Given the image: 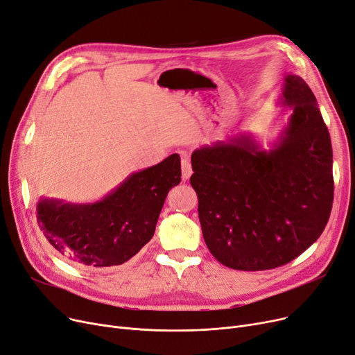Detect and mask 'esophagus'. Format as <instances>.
<instances>
[{
  "instance_id": "34e87169",
  "label": "esophagus",
  "mask_w": 355,
  "mask_h": 355,
  "mask_svg": "<svg viewBox=\"0 0 355 355\" xmlns=\"http://www.w3.org/2000/svg\"><path fill=\"white\" fill-rule=\"evenodd\" d=\"M181 171H182V180L187 181L191 174H193V169H191V164L189 161V158H182L181 161Z\"/></svg>"
}]
</instances>
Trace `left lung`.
I'll return each mask as SVG.
<instances>
[{
	"mask_svg": "<svg viewBox=\"0 0 355 355\" xmlns=\"http://www.w3.org/2000/svg\"><path fill=\"white\" fill-rule=\"evenodd\" d=\"M279 104L291 113L268 149L250 135L191 153L203 238L229 268L284 266L316 242L329 219L332 145L316 97L287 73Z\"/></svg>",
	"mask_w": 355,
	"mask_h": 355,
	"instance_id": "obj_1",
	"label": "left lung"
}]
</instances>
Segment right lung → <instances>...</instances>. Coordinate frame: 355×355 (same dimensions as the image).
<instances>
[{
  "instance_id": "right-lung-1",
  "label": "right lung",
  "mask_w": 355,
  "mask_h": 355,
  "mask_svg": "<svg viewBox=\"0 0 355 355\" xmlns=\"http://www.w3.org/2000/svg\"><path fill=\"white\" fill-rule=\"evenodd\" d=\"M180 181V155L173 153L130 174L97 202L40 197L37 222L56 251L72 263L89 268L121 266L152 239L165 198Z\"/></svg>"
}]
</instances>
